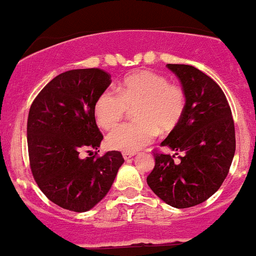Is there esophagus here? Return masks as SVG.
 I'll use <instances>...</instances> for the list:
<instances>
[{
	"label": "esophagus",
	"instance_id": "1",
	"mask_svg": "<svg viewBox=\"0 0 256 256\" xmlns=\"http://www.w3.org/2000/svg\"><path fill=\"white\" fill-rule=\"evenodd\" d=\"M133 156H134V153H130V152H123V158H124L126 160L130 159Z\"/></svg>",
	"mask_w": 256,
	"mask_h": 256
}]
</instances>
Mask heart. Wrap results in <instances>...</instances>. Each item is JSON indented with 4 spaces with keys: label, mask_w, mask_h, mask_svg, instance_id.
<instances>
[{
    "label": "heart",
    "mask_w": 256,
    "mask_h": 256,
    "mask_svg": "<svg viewBox=\"0 0 256 256\" xmlns=\"http://www.w3.org/2000/svg\"><path fill=\"white\" fill-rule=\"evenodd\" d=\"M134 122L116 127L108 134L107 144L118 150L133 152L154 140L158 130L169 133L178 126L186 108L180 87L169 84L164 76L152 70H136L118 84L117 92L106 90L94 103V116L104 129L114 127L134 107Z\"/></svg>",
    "instance_id": "b5f03b06"
}]
</instances>
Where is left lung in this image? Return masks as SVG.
Segmentation results:
<instances>
[{
	"instance_id": "left-lung-1",
	"label": "left lung",
	"mask_w": 256,
	"mask_h": 256,
	"mask_svg": "<svg viewBox=\"0 0 256 256\" xmlns=\"http://www.w3.org/2000/svg\"><path fill=\"white\" fill-rule=\"evenodd\" d=\"M166 67L180 80L186 108L160 144L176 154H154L156 166L146 183L166 204L184 209L210 198L226 178L235 153V128L226 97L209 76L193 66ZM178 154L180 162H174Z\"/></svg>"
}]
</instances>
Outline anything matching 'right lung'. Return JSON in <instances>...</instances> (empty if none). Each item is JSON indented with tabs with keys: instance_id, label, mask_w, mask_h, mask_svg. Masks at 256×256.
<instances>
[{
	"instance_id": "add662e5",
	"label": "right lung",
	"mask_w": 256,
	"mask_h": 256,
	"mask_svg": "<svg viewBox=\"0 0 256 256\" xmlns=\"http://www.w3.org/2000/svg\"><path fill=\"white\" fill-rule=\"evenodd\" d=\"M110 82V76L98 68L67 70L53 78L30 108L32 174L43 194L67 210L83 213L97 206L124 163L117 150L84 159L80 154L100 146L94 103Z\"/></svg>"
}]
</instances>
